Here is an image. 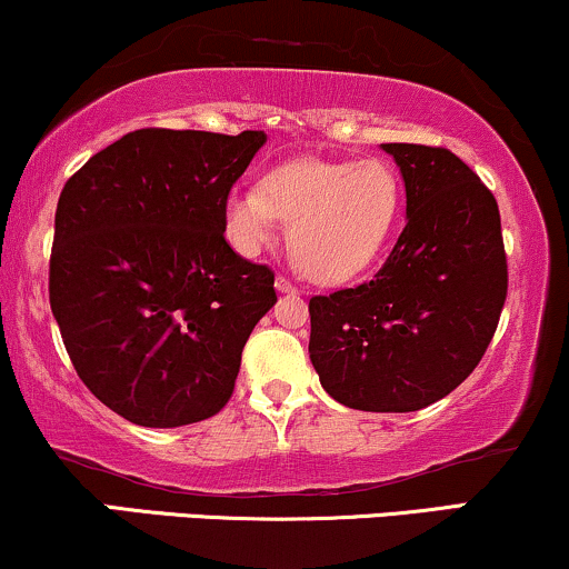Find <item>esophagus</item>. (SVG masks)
<instances>
[{
  "label": "esophagus",
  "mask_w": 569,
  "mask_h": 569,
  "mask_svg": "<svg viewBox=\"0 0 569 569\" xmlns=\"http://www.w3.org/2000/svg\"><path fill=\"white\" fill-rule=\"evenodd\" d=\"M277 290L279 292H287V296H298V287L292 284L287 277H282V273H279V277H277Z\"/></svg>",
  "instance_id": "obj_1"
}]
</instances>
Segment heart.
<instances>
[{
    "label": "heart",
    "mask_w": 569,
    "mask_h": 569,
    "mask_svg": "<svg viewBox=\"0 0 569 569\" xmlns=\"http://www.w3.org/2000/svg\"><path fill=\"white\" fill-rule=\"evenodd\" d=\"M403 187L382 158H298L271 168L261 187H237L223 200L227 237L244 256L290 221V250L317 282H342L377 261L401 216Z\"/></svg>",
    "instance_id": "obj_1"
}]
</instances>
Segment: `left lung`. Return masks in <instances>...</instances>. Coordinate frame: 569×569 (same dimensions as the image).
<instances>
[{"mask_svg":"<svg viewBox=\"0 0 569 569\" xmlns=\"http://www.w3.org/2000/svg\"><path fill=\"white\" fill-rule=\"evenodd\" d=\"M406 227L369 282L308 300L321 388L359 411H419L459 388L493 340L509 271L499 202L446 147L382 144Z\"/></svg>","mask_w":569,"mask_h":569,"instance_id":"1","label":"left lung"}]
</instances>
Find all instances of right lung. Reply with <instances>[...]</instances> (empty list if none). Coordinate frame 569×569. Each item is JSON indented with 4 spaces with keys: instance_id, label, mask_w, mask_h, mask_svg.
Masks as SVG:
<instances>
[{
    "instance_id": "right-lung-1",
    "label": "right lung",
    "mask_w": 569,
    "mask_h": 569,
    "mask_svg": "<svg viewBox=\"0 0 569 569\" xmlns=\"http://www.w3.org/2000/svg\"><path fill=\"white\" fill-rule=\"evenodd\" d=\"M263 131L139 129L62 187L49 306L76 375L142 427H181L229 403L273 271L223 237V200Z\"/></svg>"
}]
</instances>
